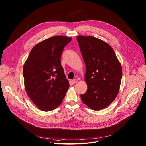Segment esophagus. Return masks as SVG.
Here are the masks:
<instances>
[{
    "mask_svg": "<svg viewBox=\"0 0 146 146\" xmlns=\"http://www.w3.org/2000/svg\"><path fill=\"white\" fill-rule=\"evenodd\" d=\"M77 81H77V80H76V79H74V80H72V82H73V84H75V83H77Z\"/></svg>",
    "mask_w": 146,
    "mask_h": 146,
    "instance_id": "esophagus-1",
    "label": "esophagus"
}]
</instances>
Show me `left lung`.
Segmentation results:
<instances>
[{"instance_id":"obj_1","label":"left lung","mask_w":146,"mask_h":146,"mask_svg":"<svg viewBox=\"0 0 146 146\" xmlns=\"http://www.w3.org/2000/svg\"><path fill=\"white\" fill-rule=\"evenodd\" d=\"M77 40L86 64L87 92L80 95L85 105L98 111L108 107L119 90L122 66L112 47L93 36H78Z\"/></svg>"}]
</instances>
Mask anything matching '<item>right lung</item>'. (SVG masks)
<instances>
[{
  "label": "right lung",
  "instance_id": "add662e5",
  "mask_svg": "<svg viewBox=\"0 0 146 146\" xmlns=\"http://www.w3.org/2000/svg\"><path fill=\"white\" fill-rule=\"evenodd\" d=\"M72 40L64 36H53L36 44L23 66L26 92L37 108L50 111L62 102L69 87L60 57Z\"/></svg>",
  "mask_w": 146,
  "mask_h": 146
}]
</instances>
